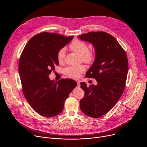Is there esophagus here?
Segmentation results:
<instances>
[{
  "mask_svg": "<svg viewBox=\"0 0 147 147\" xmlns=\"http://www.w3.org/2000/svg\"><path fill=\"white\" fill-rule=\"evenodd\" d=\"M77 86L80 87V81H77Z\"/></svg>",
  "mask_w": 147,
  "mask_h": 147,
  "instance_id": "34e87169",
  "label": "esophagus"
}]
</instances>
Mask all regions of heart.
Returning a JSON list of instances; mask_svg holds the SVG:
<instances>
[{"label":"heart","mask_w":147,"mask_h":147,"mask_svg":"<svg viewBox=\"0 0 147 147\" xmlns=\"http://www.w3.org/2000/svg\"><path fill=\"white\" fill-rule=\"evenodd\" d=\"M70 48L74 52L81 56L82 61L87 63H91L94 60V52L92 51L89 50L88 45L82 41L78 39L74 40L70 45ZM65 54L66 51L65 48H61L59 51L57 55V58L59 63H62L64 61ZM85 70V66L80 65L78 66L69 67L66 69L65 73L68 76L71 78H76L80 76L81 73Z\"/></svg>","instance_id":"obj_1"}]
</instances>
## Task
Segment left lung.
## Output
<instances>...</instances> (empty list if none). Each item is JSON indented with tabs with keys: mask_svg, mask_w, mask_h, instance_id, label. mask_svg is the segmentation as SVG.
I'll list each match as a JSON object with an SVG mask.
<instances>
[{
	"mask_svg": "<svg viewBox=\"0 0 147 147\" xmlns=\"http://www.w3.org/2000/svg\"><path fill=\"white\" fill-rule=\"evenodd\" d=\"M92 44L95 58L86 77L95 78L97 85L80 83L85 95L80 107L85 115L98 118L107 114L121 97L126 82L128 59L117 40L105 32H90L78 36Z\"/></svg>",
	"mask_w": 147,
	"mask_h": 147,
	"instance_id": "1",
	"label": "left lung"
}]
</instances>
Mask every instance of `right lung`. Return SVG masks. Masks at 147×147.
<instances>
[{"label":"right lung","instance_id":"obj_1","mask_svg":"<svg viewBox=\"0 0 147 147\" xmlns=\"http://www.w3.org/2000/svg\"><path fill=\"white\" fill-rule=\"evenodd\" d=\"M74 36L41 32L28 42L21 55L18 72L23 92L31 108L40 115L51 117L61 113L66 99L76 87L71 79L51 80L49 75L59 65L57 55Z\"/></svg>","mask_w":147,"mask_h":147}]
</instances>
